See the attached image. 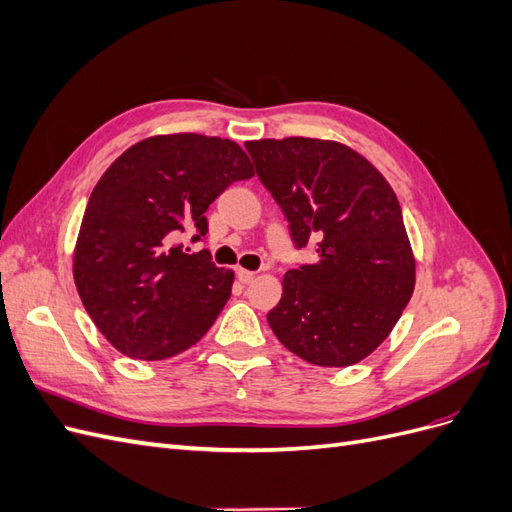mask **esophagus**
Returning a JSON list of instances; mask_svg holds the SVG:
<instances>
[{"label": "esophagus", "mask_w": 512, "mask_h": 512, "mask_svg": "<svg viewBox=\"0 0 512 512\" xmlns=\"http://www.w3.org/2000/svg\"><path fill=\"white\" fill-rule=\"evenodd\" d=\"M237 277H239L241 284H250L254 277H256V273L254 271H247V269H237Z\"/></svg>", "instance_id": "1"}]
</instances>
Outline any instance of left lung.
Segmentation results:
<instances>
[{
    "label": "left lung",
    "instance_id": "8db88e82",
    "mask_svg": "<svg viewBox=\"0 0 512 512\" xmlns=\"http://www.w3.org/2000/svg\"><path fill=\"white\" fill-rule=\"evenodd\" d=\"M256 175L284 211L297 247L318 260L284 275L267 314L303 361L348 367L374 352L414 292V256L399 200L361 153L320 138L245 143Z\"/></svg>",
    "mask_w": 512,
    "mask_h": 512
}]
</instances>
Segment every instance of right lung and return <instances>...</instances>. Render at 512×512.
Returning a JSON list of instances; mask_svg holds the SVG:
<instances>
[{
    "mask_svg": "<svg viewBox=\"0 0 512 512\" xmlns=\"http://www.w3.org/2000/svg\"><path fill=\"white\" fill-rule=\"evenodd\" d=\"M250 177L235 141L190 132L145 138L106 168L76 239L74 284L121 354L162 361L211 329L235 273L215 267L207 250L185 254L177 239H203L209 205Z\"/></svg>",
    "mask_w": 512,
    "mask_h": 512,
    "instance_id": "add662e5",
    "label": "right lung"
}]
</instances>
